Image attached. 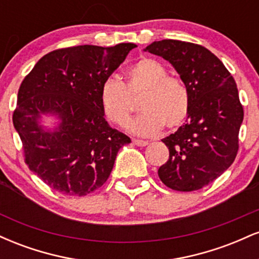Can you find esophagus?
<instances>
[{
	"label": "esophagus",
	"instance_id": "1",
	"mask_svg": "<svg viewBox=\"0 0 259 259\" xmlns=\"http://www.w3.org/2000/svg\"><path fill=\"white\" fill-rule=\"evenodd\" d=\"M133 142L134 145H136V146H140V147H145L148 145L147 141H145V140H139V139H134Z\"/></svg>",
	"mask_w": 259,
	"mask_h": 259
}]
</instances>
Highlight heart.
<instances>
[{"label": "heart", "instance_id": "1", "mask_svg": "<svg viewBox=\"0 0 259 259\" xmlns=\"http://www.w3.org/2000/svg\"><path fill=\"white\" fill-rule=\"evenodd\" d=\"M141 99L144 113L129 125L135 134L151 136L164 127L173 130L185 123L191 109V95L180 76L169 75L164 64L144 57L125 74V85L115 79L103 81L100 102L105 117L118 126H125Z\"/></svg>", "mask_w": 259, "mask_h": 259}]
</instances>
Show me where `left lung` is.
Masks as SVG:
<instances>
[{
    "mask_svg": "<svg viewBox=\"0 0 259 259\" xmlns=\"http://www.w3.org/2000/svg\"><path fill=\"white\" fill-rule=\"evenodd\" d=\"M145 51L171 63L191 95L186 124L162 140L169 159L158 177L175 191L200 190L221 177L239 151L243 108L236 82L221 59L201 45L162 40Z\"/></svg>",
    "mask_w": 259,
    "mask_h": 259,
    "instance_id": "obj_1",
    "label": "left lung"
}]
</instances>
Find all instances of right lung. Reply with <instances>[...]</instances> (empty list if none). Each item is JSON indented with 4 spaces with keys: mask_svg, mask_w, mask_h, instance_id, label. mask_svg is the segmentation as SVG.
Wrapping results in <instances>:
<instances>
[{
    "mask_svg": "<svg viewBox=\"0 0 259 259\" xmlns=\"http://www.w3.org/2000/svg\"><path fill=\"white\" fill-rule=\"evenodd\" d=\"M135 47L82 45L55 50L20 84L13 125L25 163L56 191L69 196L94 192L108 179L120 147L132 142L107 123L100 91ZM46 112L61 119L53 132L38 125L39 114Z\"/></svg>",
    "mask_w": 259,
    "mask_h": 259,
    "instance_id": "obj_1",
    "label": "right lung"
}]
</instances>
